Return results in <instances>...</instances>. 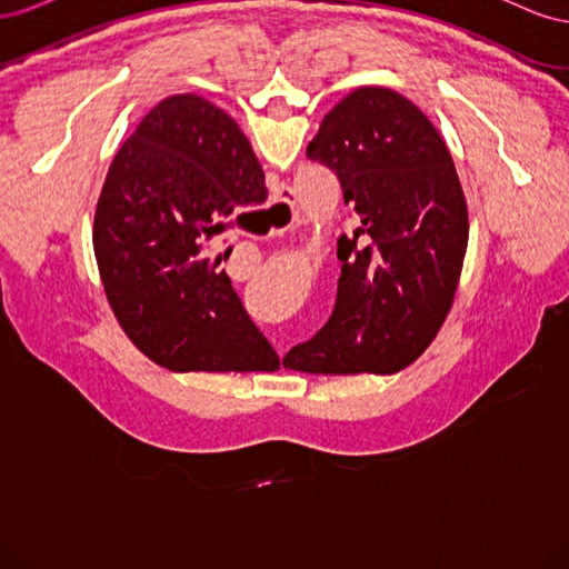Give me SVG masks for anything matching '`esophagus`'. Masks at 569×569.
Here are the masks:
<instances>
[{"instance_id": "obj_1", "label": "esophagus", "mask_w": 569, "mask_h": 569, "mask_svg": "<svg viewBox=\"0 0 569 569\" xmlns=\"http://www.w3.org/2000/svg\"><path fill=\"white\" fill-rule=\"evenodd\" d=\"M284 194H289V192H284ZM284 201H287V199H284Z\"/></svg>"}]
</instances>
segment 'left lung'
Returning <instances> with one entry per match:
<instances>
[{
  "instance_id": "1",
  "label": "left lung",
  "mask_w": 569,
  "mask_h": 569,
  "mask_svg": "<svg viewBox=\"0 0 569 569\" xmlns=\"http://www.w3.org/2000/svg\"><path fill=\"white\" fill-rule=\"evenodd\" d=\"M306 157L337 176L360 226L337 239L332 316L282 363L318 375L401 370L449 316L468 249L451 153L412 101L360 88L322 118Z\"/></svg>"
}]
</instances>
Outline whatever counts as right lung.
Instances as JSON below:
<instances>
[{
    "label": "right lung",
    "instance_id": "1",
    "mask_svg": "<svg viewBox=\"0 0 569 569\" xmlns=\"http://www.w3.org/2000/svg\"><path fill=\"white\" fill-rule=\"evenodd\" d=\"M266 199L263 168L234 120L197 94L163 99L118 149L97 201L94 253L126 335L168 370H278L209 253L226 220Z\"/></svg>",
    "mask_w": 569,
    "mask_h": 569
}]
</instances>
